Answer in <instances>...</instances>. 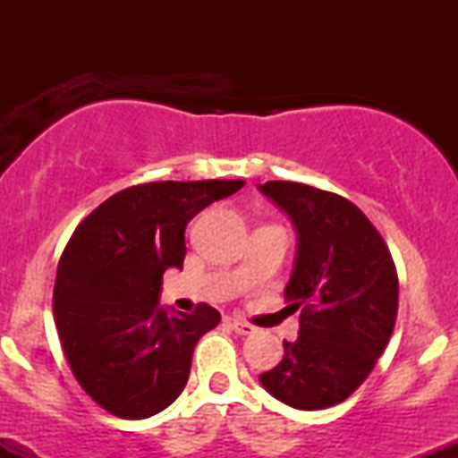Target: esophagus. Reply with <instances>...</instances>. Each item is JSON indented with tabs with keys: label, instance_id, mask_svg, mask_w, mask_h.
<instances>
[{
	"label": "esophagus",
	"instance_id": "esophagus-1",
	"mask_svg": "<svg viewBox=\"0 0 458 458\" xmlns=\"http://www.w3.org/2000/svg\"><path fill=\"white\" fill-rule=\"evenodd\" d=\"M225 325H228V327L239 335L254 334V327H251L250 323H243V320H239V318H225Z\"/></svg>",
	"mask_w": 458,
	"mask_h": 458
}]
</instances>
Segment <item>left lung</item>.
<instances>
[{
  "instance_id": "obj_1",
  "label": "left lung",
  "mask_w": 458,
  "mask_h": 458,
  "mask_svg": "<svg viewBox=\"0 0 458 458\" xmlns=\"http://www.w3.org/2000/svg\"><path fill=\"white\" fill-rule=\"evenodd\" d=\"M259 189L291 217L297 254L284 288L301 308L295 343L260 383L301 411L349 398L383 353L398 312V276L375 225L353 202L323 189L269 181Z\"/></svg>"
}]
</instances>
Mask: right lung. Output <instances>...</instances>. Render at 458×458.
Returning a JSON list of instances; mask_svg holds the SVG:
<instances>
[{"label":"right lung","mask_w":458,"mask_h":458,"mask_svg":"<svg viewBox=\"0 0 458 458\" xmlns=\"http://www.w3.org/2000/svg\"><path fill=\"white\" fill-rule=\"evenodd\" d=\"M245 181H163L105 199L68 241L54 288L62 349L83 392L105 411L144 420L185 390L198 340L217 327L207 303L193 314L159 306L165 269H182L185 228Z\"/></svg>","instance_id":"1"}]
</instances>
